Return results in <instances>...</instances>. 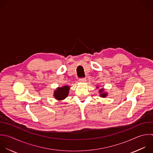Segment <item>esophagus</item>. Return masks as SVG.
I'll list each match as a JSON object with an SVG mask.
<instances>
[{"label": "esophagus", "instance_id": "34e87169", "mask_svg": "<svg viewBox=\"0 0 153 153\" xmlns=\"http://www.w3.org/2000/svg\"><path fill=\"white\" fill-rule=\"evenodd\" d=\"M79 81L80 82H86V79L85 78H80L79 79Z\"/></svg>", "mask_w": 153, "mask_h": 153}]
</instances>
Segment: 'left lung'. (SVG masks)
Segmentation results:
<instances>
[{
    "instance_id": "obj_1",
    "label": "left lung",
    "mask_w": 153,
    "mask_h": 153,
    "mask_svg": "<svg viewBox=\"0 0 153 153\" xmlns=\"http://www.w3.org/2000/svg\"><path fill=\"white\" fill-rule=\"evenodd\" d=\"M97 88H99V87H96ZM105 88H100L99 90V93L100 94H99V96L101 97H106L107 96H108V93L107 92H105Z\"/></svg>"
}]
</instances>
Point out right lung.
I'll return each mask as SVG.
<instances>
[{
	"instance_id": "obj_1",
	"label": "right lung",
	"mask_w": 153,
	"mask_h": 153,
	"mask_svg": "<svg viewBox=\"0 0 153 153\" xmlns=\"http://www.w3.org/2000/svg\"><path fill=\"white\" fill-rule=\"evenodd\" d=\"M70 87L68 85H64L62 87H57L54 91V97L57 100H62L68 96L69 93Z\"/></svg>"
}]
</instances>
